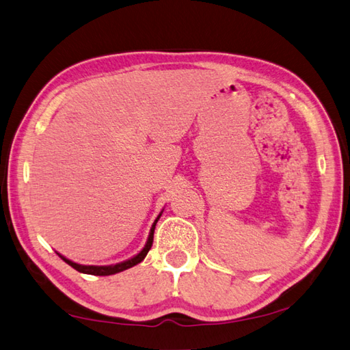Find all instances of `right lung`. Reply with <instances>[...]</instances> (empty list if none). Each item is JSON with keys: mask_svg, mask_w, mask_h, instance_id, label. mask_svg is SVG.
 <instances>
[{"mask_svg": "<svg viewBox=\"0 0 350 350\" xmlns=\"http://www.w3.org/2000/svg\"><path fill=\"white\" fill-rule=\"evenodd\" d=\"M161 217V214H159ZM159 217L156 218L152 229H150V235H148V239H147V244L146 247H144L138 255L133 256L132 259H129V261H124V262H120V264H115V265H81V264H75L72 261H70V259L64 258L62 255H59L64 261L71 265L74 270H77L80 273H85V275H94V276H109V275H115V273H120V271H124L127 269H130V267H133L136 264H139L144 258L147 256L148 250L152 249V244H153V235H154V228H156V223L157 220H159Z\"/></svg>", "mask_w": 350, "mask_h": 350, "instance_id": "right-lung-1", "label": "right lung"}]
</instances>
